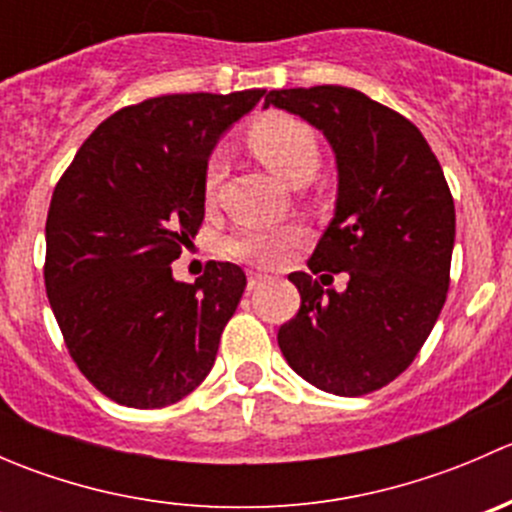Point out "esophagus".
I'll return each instance as SVG.
<instances>
[{
	"mask_svg": "<svg viewBox=\"0 0 512 512\" xmlns=\"http://www.w3.org/2000/svg\"><path fill=\"white\" fill-rule=\"evenodd\" d=\"M265 280H267V277L260 275V272H250V275H247V289H250V292H252V289L260 287Z\"/></svg>",
	"mask_w": 512,
	"mask_h": 512,
	"instance_id": "obj_1",
	"label": "esophagus"
}]
</instances>
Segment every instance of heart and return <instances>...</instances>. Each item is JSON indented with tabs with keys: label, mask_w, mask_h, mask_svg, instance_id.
Returning a JSON list of instances; mask_svg holds the SVG:
<instances>
[{
	"label": "heart",
	"mask_w": 512,
	"mask_h": 512,
	"mask_svg": "<svg viewBox=\"0 0 512 512\" xmlns=\"http://www.w3.org/2000/svg\"><path fill=\"white\" fill-rule=\"evenodd\" d=\"M252 151L265 165H270L280 178L287 183L312 178L319 165V141L312 126L292 116L272 113L260 118L247 131ZM225 173V160L220 153H210L203 168V193L213 200L220 188V180ZM299 242L297 230H277V227H242L235 235L227 237L225 250L232 260L245 262V265L272 267L280 265Z\"/></svg>",
	"instance_id": "1"
}]
</instances>
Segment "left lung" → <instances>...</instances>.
<instances>
[{
  "instance_id": "left-lung-1",
  "label": "left lung",
  "mask_w": 512,
  "mask_h": 512,
  "mask_svg": "<svg viewBox=\"0 0 512 512\" xmlns=\"http://www.w3.org/2000/svg\"><path fill=\"white\" fill-rule=\"evenodd\" d=\"M267 106L319 128L339 173L334 218L309 272L289 275L302 302L277 342L317 389L371 394L409 369L446 302L456 240L451 190L414 123L361 91L282 89L265 96ZM322 271H349L348 289L324 290Z\"/></svg>"
}]
</instances>
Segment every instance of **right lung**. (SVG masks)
Listing matches in <instances>:
<instances>
[{"label":"right lung","mask_w":512,"mask_h":512,"mask_svg":"<svg viewBox=\"0 0 512 512\" xmlns=\"http://www.w3.org/2000/svg\"><path fill=\"white\" fill-rule=\"evenodd\" d=\"M262 96L170 94L121 108L56 183L46 297L71 359L116 404L163 409L213 369L245 272L210 262L188 285L170 262L203 225L205 160Z\"/></svg>","instance_id":"right-lung-1"}]
</instances>
